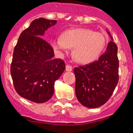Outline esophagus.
I'll use <instances>...</instances> for the list:
<instances>
[{"mask_svg":"<svg viewBox=\"0 0 133 133\" xmlns=\"http://www.w3.org/2000/svg\"><path fill=\"white\" fill-rule=\"evenodd\" d=\"M72 66H71V65H69V64H67V65L66 66V71H69V72H71V71H72Z\"/></svg>","mask_w":133,"mask_h":133,"instance_id":"esophagus-1","label":"esophagus"}]
</instances>
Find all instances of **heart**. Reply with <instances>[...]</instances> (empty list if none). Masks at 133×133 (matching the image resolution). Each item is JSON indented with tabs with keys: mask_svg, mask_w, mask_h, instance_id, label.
I'll return each instance as SVG.
<instances>
[{
	"mask_svg": "<svg viewBox=\"0 0 133 133\" xmlns=\"http://www.w3.org/2000/svg\"><path fill=\"white\" fill-rule=\"evenodd\" d=\"M107 42L106 35L87 28H75L64 31L61 37L51 41L58 54L67 53L73 48L75 58L81 64H90L99 58Z\"/></svg>",
	"mask_w": 133,
	"mask_h": 133,
	"instance_id": "obj_1",
	"label": "heart"
}]
</instances>
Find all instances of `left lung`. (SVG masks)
I'll use <instances>...</instances> for the list:
<instances>
[{
  "label": "left lung",
  "instance_id": "8db88e82",
  "mask_svg": "<svg viewBox=\"0 0 133 133\" xmlns=\"http://www.w3.org/2000/svg\"><path fill=\"white\" fill-rule=\"evenodd\" d=\"M107 33L111 41L98 60L74 69L77 98L88 108L104 105L112 95L119 79L118 47L110 33Z\"/></svg>",
  "mask_w": 133,
  "mask_h": 133
}]
</instances>
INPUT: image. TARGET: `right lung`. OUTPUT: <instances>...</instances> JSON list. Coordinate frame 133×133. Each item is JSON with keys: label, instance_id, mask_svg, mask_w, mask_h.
Returning a JSON list of instances; mask_svg holds the SVG:
<instances>
[{"label": "right lung", "instance_id": "1", "mask_svg": "<svg viewBox=\"0 0 133 133\" xmlns=\"http://www.w3.org/2000/svg\"><path fill=\"white\" fill-rule=\"evenodd\" d=\"M56 20L40 17L19 35L14 48L11 75L15 90L30 101L43 103L54 92L55 82L65 70L61 59H54L51 45L43 39L45 32Z\"/></svg>", "mask_w": 133, "mask_h": 133}]
</instances>
